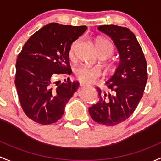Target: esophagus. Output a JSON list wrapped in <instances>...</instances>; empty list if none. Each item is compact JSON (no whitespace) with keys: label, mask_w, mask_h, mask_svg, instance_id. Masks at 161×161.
Segmentation results:
<instances>
[{"label":"esophagus","mask_w":161,"mask_h":161,"mask_svg":"<svg viewBox=\"0 0 161 161\" xmlns=\"http://www.w3.org/2000/svg\"><path fill=\"white\" fill-rule=\"evenodd\" d=\"M80 86L81 87H85L86 86V84H84V83H82V82H80Z\"/></svg>","instance_id":"1"}]
</instances>
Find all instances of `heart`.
Wrapping results in <instances>:
<instances>
[{"label": "heart", "mask_w": 161, "mask_h": 161, "mask_svg": "<svg viewBox=\"0 0 161 161\" xmlns=\"http://www.w3.org/2000/svg\"><path fill=\"white\" fill-rule=\"evenodd\" d=\"M79 40H75L69 49V56L70 59L74 57L76 46ZM96 47L99 55L105 56L106 58L110 57L114 53V46L111 42L105 39H97L96 40ZM76 77L80 82L85 84H92L102 76V70L98 67H92L88 66H80L75 70Z\"/></svg>", "instance_id": "heart-1"}]
</instances>
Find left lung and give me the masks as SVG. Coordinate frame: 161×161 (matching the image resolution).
<instances>
[{"label": "left lung", "mask_w": 161, "mask_h": 161, "mask_svg": "<svg viewBox=\"0 0 161 161\" xmlns=\"http://www.w3.org/2000/svg\"><path fill=\"white\" fill-rule=\"evenodd\" d=\"M97 29L113 40L120 62L115 74L106 81L108 92L97 87L99 101L88 111L94 122L112 126L126 120L142 98L147 81V61L130 29L115 25Z\"/></svg>", "instance_id": "8db88e82"}]
</instances>
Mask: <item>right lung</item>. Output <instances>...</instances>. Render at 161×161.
Masks as SVG:
<instances>
[{
	"label": "right lung",
	"mask_w": 161,
	"mask_h": 161,
	"mask_svg": "<svg viewBox=\"0 0 161 161\" xmlns=\"http://www.w3.org/2000/svg\"><path fill=\"white\" fill-rule=\"evenodd\" d=\"M87 26L49 23L32 35L16 61L15 87L23 111L42 125L57 122L79 87L77 81L55 82L54 77L69 75V49Z\"/></svg>",
	"instance_id": "right-lung-1"
}]
</instances>
